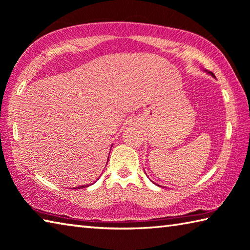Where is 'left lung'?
<instances>
[{
	"label": "left lung",
	"mask_w": 250,
	"mask_h": 250,
	"mask_svg": "<svg viewBox=\"0 0 250 250\" xmlns=\"http://www.w3.org/2000/svg\"><path fill=\"white\" fill-rule=\"evenodd\" d=\"M208 73H209V74H211V76H212V77H214V78H215V76H214V74H213V72H211V71H209Z\"/></svg>",
	"instance_id": "left-lung-1"
}]
</instances>
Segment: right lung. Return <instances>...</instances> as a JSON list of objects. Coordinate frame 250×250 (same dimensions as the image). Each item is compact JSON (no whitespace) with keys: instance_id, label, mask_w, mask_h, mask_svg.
<instances>
[{"instance_id":"obj_1","label":"right lung","mask_w":250,"mask_h":250,"mask_svg":"<svg viewBox=\"0 0 250 250\" xmlns=\"http://www.w3.org/2000/svg\"><path fill=\"white\" fill-rule=\"evenodd\" d=\"M108 161V160H107ZM90 185H86V186H81V187H78V188H80V189H82V188H86V187H89Z\"/></svg>"}]
</instances>
